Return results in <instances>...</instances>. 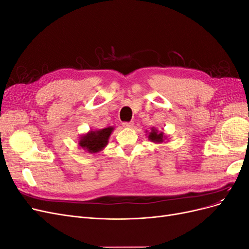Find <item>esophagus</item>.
<instances>
[{
  "instance_id": "obj_1",
  "label": "esophagus",
  "mask_w": 249,
  "mask_h": 249,
  "mask_svg": "<svg viewBox=\"0 0 249 249\" xmlns=\"http://www.w3.org/2000/svg\"><path fill=\"white\" fill-rule=\"evenodd\" d=\"M124 127H133L134 126V123L133 122H130V123H124L123 124Z\"/></svg>"
}]
</instances>
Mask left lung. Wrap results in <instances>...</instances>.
Listing matches in <instances>:
<instances>
[{
  "label": "left lung",
  "instance_id": "8db88e82",
  "mask_svg": "<svg viewBox=\"0 0 249 249\" xmlns=\"http://www.w3.org/2000/svg\"><path fill=\"white\" fill-rule=\"evenodd\" d=\"M165 138H166V136H165L163 132H158V130L155 129V127L150 129V132L148 134V139L152 142L162 143Z\"/></svg>",
  "mask_w": 249,
  "mask_h": 249
}]
</instances>
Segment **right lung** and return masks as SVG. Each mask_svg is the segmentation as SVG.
I'll list each match as a JSON object with an SVG mask.
<instances>
[{
  "label": "right lung",
  "instance_id": "right-lung-1",
  "mask_svg": "<svg viewBox=\"0 0 249 249\" xmlns=\"http://www.w3.org/2000/svg\"><path fill=\"white\" fill-rule=\"evenodd\" d=\"M113 130L114 127L109 126L103 130L90 131L80 138L79 145L88 153H99L108 144V140Z\"/></svg>",
  "mask_w": 249,
  "mask_h": 249
}]
</instances>
